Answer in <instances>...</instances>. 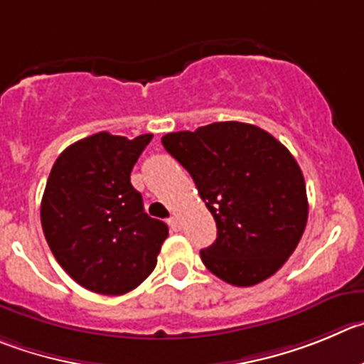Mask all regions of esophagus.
<instances>
[{"label":"esophagus","mask_w":364,"mask_h":364,"mask_svg":"<svg viewBox=\"0 0 364 364\" xmlns=\"http://www.w3.org/2000/svg\"><path fill=\"white\" fill-rule=\"evenodd\" d=\"M168 226H171L174 232H179L181 230V220H179L178 215H172L171 219H168Z\"/></svg>","instance_id":"34e87169"}]
</instances>
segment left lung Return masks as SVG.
Returning a JSON list of instances; mask_svg holds the SVG:
<instances>
[{
  "instance_id": "8db88e82",
  "label": "left lung",
  "mask_w": 364,
  "mask_h": 364,
  "mask_svg": "<svg viewBox=\"0 0 364 364\" xmlns=\"http://www.w3.org/2000/svg\"><path fill=\"white\" fill-rule=\"evenodd\" d=\"M161 144L188 171L215 219L217 239L201 250L203 264L237 287L273 277L296 250L309 215L293 154L242 122L168 132Z\"/></svg>"
}]
</instances>
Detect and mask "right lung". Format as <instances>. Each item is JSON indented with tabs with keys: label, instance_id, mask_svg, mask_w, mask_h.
Here are the masks:
<instances>
[{
	"label": "right lung",
	"instance_id": "obj_1",
	"mask_svg": "<svg viewBox=\"0 0 364 364\" xmlns=\"http://www.w3.org/2000/svg\"><path fill=\"white\" fill-rule=\"evenodd\" d=\"M152 134L97 132L60 152L41 201V224L64 271L86 289L118 296L154 271L168 228L145 213L131 171Z\"/></svg>",
	"mask_w": 364,
	"mask_h": 364
}]
</instances>
